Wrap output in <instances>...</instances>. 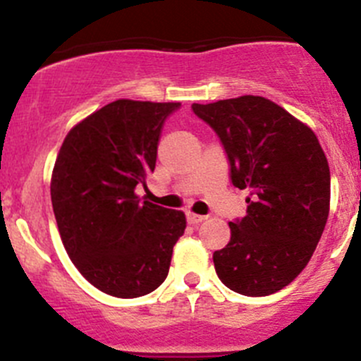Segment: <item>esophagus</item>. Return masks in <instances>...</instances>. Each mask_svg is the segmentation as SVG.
<instances>
[{
    "instance_id": "esophagus-1",
    "label": "esophagus",
    "mask_w": 361,
    "mask_h": 361,
    "mask_svg": "<svg viewBox=\"0 0 361 361\" xmlns=\"http://www.w3.org/2000/svg\"><path fill=\"white\" fill-rule=\"evenodd\" d=\"M202 220H206L204 215H197V213L187 212V222L192 224V226H195V224L202 222Z\"/></svg>"
}]
</instances>
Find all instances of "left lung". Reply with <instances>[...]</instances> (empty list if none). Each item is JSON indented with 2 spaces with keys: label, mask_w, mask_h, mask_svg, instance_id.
<instances>
[{
  "label": "left lung",
  "mask_w": 361,
  "mask_h": 361,
  "mask_svg": "<svg viewBox=\"0 0 361 361\" xmlns=\"http://www.w3.org/2000/svg\"><path fill=\"white\" fill-rule=\"evenodd\" d=\"M229 160L231 183L247 188V215L213 252L234 293L268 296L291 284L312 257L330 212V167L316 134L262 97L192 104Z\"/></svg>",
  "instance_id": "8db88e82"
}]
</instances>
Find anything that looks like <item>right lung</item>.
I'll return each instance as SVG.
<instances>
[{
    "instance_id": "obj_1",
    "label": "right lung",
    "mask_w": 361,
    "mask_h": 361,
    "mask_svg": "<svg viewBox=\"0 0 361 361\" xmlns=\"http://www.w3.org/2000/svg\"><path fill=\"white\" fill-rule=\"evenodd\" d=\"M178 102L116 100L68 132L56 159L51 201L63 245L90 284L116 298L155 291L169 274L181 212L141 202Z\"/></svg>"
}]
</instances>
